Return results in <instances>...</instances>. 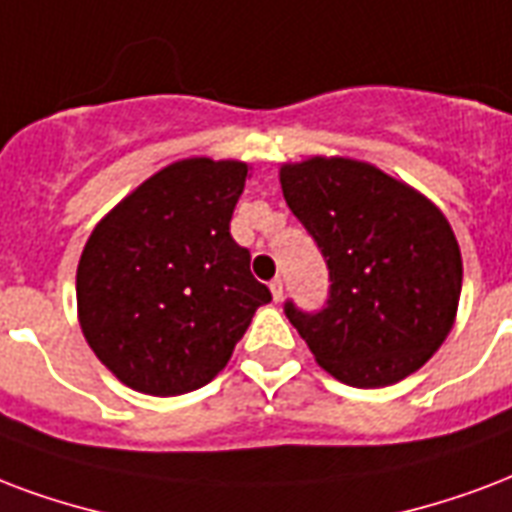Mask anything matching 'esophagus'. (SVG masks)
I'll use <instances>...</instances> for the list:
<instances>
[{
    "instance_id": "34e87169",
    "label": "esophagus",
    "mask_w": 512,
    "mask_h": 512,
    "mask_svg": "<svg viewBox=\"0 0 512 512\" xmlns=\"http://www.w3.org/2000/svg\"><path fill=\"white\" fill-rule=\"evenodd\" d=\"M271 295H273V300H282L284 298V282H282V279H273V282H271Z\"/></svg>"
}]
</instances>
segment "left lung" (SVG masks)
Returning <instances> with one entry per match:
<instances>
[{"instance_id":"left-lung-1","label":"left lung","mask_w":512,"mask_h":512,"mask_svg":"<svg viewBox=\"0 0 512 512\" xmlns=\"http://www.w3.org/2000/svg\"><path fill=\"white\" fill-rule=\"evenodd\" d=\"M282 193L330 271L327 303L284 314L322 368L357 389L403 381L451 333L462 255L438 206L351 158L284 163Z\"/></svg>"}]
</instances>
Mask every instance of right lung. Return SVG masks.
I'll list each match as a JSON object with an SVG mask.
<instances>
[{"label": "right lung", "instance_id": "add662e5", "mask_svg": "<svg viewBox=\"0 0 512 512\" xmlns=\"http://www.w3.org/2000/svg\"><path fill=\"white\" fill-rule=\"evenodd\" d=\"M241 161L187 158L152 174L93 228L77 265V314L93 354L136 392L209 384L271 290L230 236Z\"/></svg>", "mask_w": 512, "mask_h": 512}]
</instances>
